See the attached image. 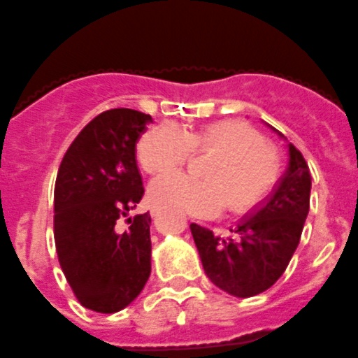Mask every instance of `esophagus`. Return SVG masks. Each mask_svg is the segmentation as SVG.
I'll return each mask as SVG.
<instances>
[{
  "label": "esophagus",
  "instance_id": "esophagus-1",
  "mask_svg": "<svg viewBox=\"0 0 358 358\" xmlns=\"http://www.w3.org/2000/svg\"><path fill=\"white\" fill-rule=\"evenodd\" d=\"M152 215H153V217H157V215H159V210H157V208H153V210H152Z\"/></svg>",
  "mask_w": 358,
  "mask_h": 358
}]
</instances>
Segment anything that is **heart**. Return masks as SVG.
Listing matches in <instances>:
<instances>
[{
    "label": "heart",
    "instance_id": "obj_1",
    "mask_svg": "<svg viewBox=\"0 0 358 358\" xmlns=\"http://www.w3.org/2000/svg\"><path fill=\"white\" fill-rule=\"evenodd\" d=\"M190 152L213 153L203 178L173 173L150 187L153 205L187 215L208 217L226 203L231 213L255 208L279 176V162L263 138L247 123L222 120L199 129H180L169 122L143 134L138 159L146 173L164 175L189 159Z\"/></svg>",
    "mask_w": 358,
    "mask_h": 358
}]
</instances>
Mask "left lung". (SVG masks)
Wrapping results in <instances>:
<instances>
[{
	"label": "left lung",
	"mask_w": 358,
	"mask_h": 358,
	"mask_svg": "<svg viewBox=\"0 0 358 358\" xmlns=\"http://www.w3.org/2000/svg\"><path fill=\"white\" fill-rule=\"evenodd\" d=\"M270 127V125H268ZM280 139H288L270 127ZM288 166L265 201L229 228L228 238L190 224L205 273L222 292L238 299L266 292L285 273L309 213L310 173L302 153L288 143Z\"/></svg>",
	"instance_id": "obj_1"
}]
</instances>
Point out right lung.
<instances>
[{"instance_id":"1","label":"right lung","mask_w":358,"mask_h":358,"mask_svg":"<svg viewBox=\"0 0 358 358\" xmlns=\"http://www.w3.org/2000/svg\"><path fill=\"white\" fill-rule=\"evenodd\" d=\"M148 123L152 116L136 109L100 113L73 139L56 176L59 265L81 306L103 315L138 299L152 272V217H130L145 194L136 143ZM122 218L129 229L119 228Z\"/></svg>"}]
</instances>
